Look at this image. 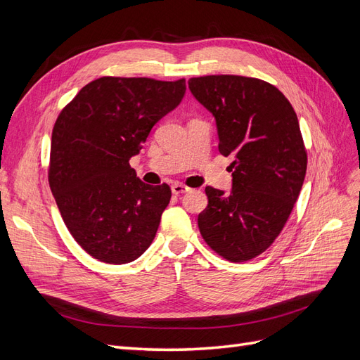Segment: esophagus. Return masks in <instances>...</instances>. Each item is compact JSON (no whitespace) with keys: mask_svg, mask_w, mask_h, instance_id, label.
<instances>
[{"mask_svg":"<svg viewBox=\"0 0 360 360\" xmlns=\"http://www.w3.org/2000/svg\"><path fill=\"white\" fill-rule=\"evenodd\" d=\"M171 191H172V193H174V195H181V193H186V192H189L191 189H189L188 186H184L183 183H174L172 186H171Z\"/></svg>","mask_w":360,"mask_h":360,"instance_id":"34e87169","label":"esophagus"}]
</instances>
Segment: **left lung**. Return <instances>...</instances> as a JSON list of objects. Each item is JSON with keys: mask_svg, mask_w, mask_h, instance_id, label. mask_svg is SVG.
Here are the masks:
<instances>
[{"mask_svg": "<svg viewBox=\"0 0 360 360\" xmlns=\"http://www.w3.org/2000/svg\"><path fill=\"white\" fill-rule=\"evenodd\" d=\"M188 84L216 120L221 155L234 158L231 191L205 188L200 233L225 259H252L282 231L307 174L297 115L275 85L257 78L210 75Z\"/></svg>", "mask_w": 360, "mask_h": 360, "instance_id": "8db88e82", "label": "left lung"}]
</instances>
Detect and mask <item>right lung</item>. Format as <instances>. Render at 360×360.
I'll return each mask as SVG.
<instances>
[{"mask_svg": "<svg viewBox=\"0 0 360 360\" xmlns=\"http://www.w3.org/2000/svg\"><path fill=\"white\" fill-rule=\"evenodd\" d=\"M184 93V79L103 76L58 115L49 186L68 230L93 258L126 264L153 242L171 189L141 181L129 160Z\"/></svg>", "mask_w": 360, "mask_h": 360, "instance_id": "1", "label": "right lung"}]
</instances>
